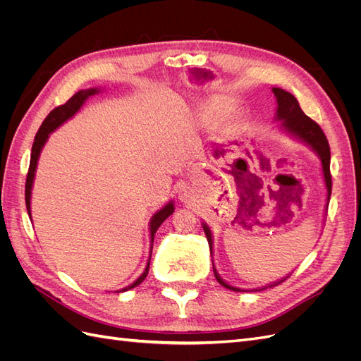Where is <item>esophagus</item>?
Listing matches in <instances>:
<instances>
[{
	"instance_id": "esophagus-1",
	"label": "esophagus",
	"mask_w": 361,
	"mask_h": 361,
	"mask_svg": "<svg viewBox=\"0 0 361 361\" xmlns=\"http://www.w3.org/2000/svg\"><path fill=\"white\" fill-rule=\"evenodd\" d=\"M190 197H191L190 188H188V187H182V188L179 190V199H180L182 202H187Z\"/></svg>"
}]
</instances>
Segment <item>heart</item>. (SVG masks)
<instances>
[{
  "label": "heart",
  "instance_id": "obj_1",
  "mask_svg": "<svg viewBox=\"0 0 361 361\" xmlns=\"http://www.w3.org/2000/svg\"><path fill=\"white\" fill-rule=\"evenodd\" d=\"M231 104H232V101L226 96L211 97L209 101L203 104L202 110H200V117H202L203 122L207 123V125L215 123L216 120L226 113V110L228 106H231Z\"/></svg>",
  "mask_w": 361,
  "mask_h": 361
}]
</instances>
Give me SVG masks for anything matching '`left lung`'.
Listing matches in <instances>:
<instances>
[{
    "mask_svg": "<svg viewBox=\"0 0 361 361\" xmlns=\"http://www.w3.org/2000/svg\"><path fill=\"white\" fill-rule=\"evenodd\" d=\"M272 93L276 94L277 99V120H281V126L286 133L292 134L293 137H297L300 140H302L304 143H307L316 154L319 155L321 162H322V171H324V179H325V185H326V200H330L331 195V173H330V145L329 140H326L324 130L321 129V126L312 120L309 116H305L304 111L301 110V106L298 104V101L295 99V96L290 94L289 92L283 90V89H277L274 87L272 89ZM203 231L206 233L207 243H209V248H211V255H212V233L209 231V227L206 224H203ZM214 276L216 279V281L220 283L221 286L231 289V290H241L238 288H233L216 274V271L214 268ZM281 281H285L283 279ZM279 281V283H281ZM276 283V285H279ZM274 286V285H272Z\"/></svg>",
    "mask_w": 361,
    "mask_h": 361,
    "instance_id": "left-lung-1",
    "label": "left lung"
}]
</instances>
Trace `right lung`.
<instances>
[{
    "label": "right lung",
    "mask_w": 361,
    "mask_h": 361,
    "mask_svg": "<svg viewBox=\"0 0 361 361\" xmlns=\"http://www.w3.org/2000/svg\"><path fill=\"white\" fill-rule=\"evenodd\" d=\"M97 92H99L97 89H89V90H81V92H78V93H75L66 104H63V105H60V106H57V108H54V110L47 116V118L43 120L42 126L39 128L37 134H36V137H35V143H32L30 167H28V174H27V180H25V204H27V211H28V215H30V216H31V212H30V199H31L32 180H35V173H36V167H37L39 155H40L43 145L47 143L48 135L52 133L54 129L59 128L61 123L66 122L68 118H71L76 111H78L80 108L82 106V104L85 102L87 97L96 94ZM173 211H174V206H173V202H170V203H167L166 206H164L162 209H159L154 216H152V220H150V239H152V243H154V238H155V233H157V231H158V227H159L164 221L167 220V218L173 214ZM150 255H152V247H150ZM149 265H150V260H149V264H147V267H146L143 274H141V276L133 283V285L125 288V289H122V290H129V289H133V288L138 286L140 283L146 279L147 272H149Z\"/></svg>",
    "instance_id": "obj_1"
}]
</instances>
